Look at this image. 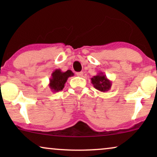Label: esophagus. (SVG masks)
Instances as JSON below:
<instances>
[{"label":"esophagus","mask_w":157,"mask_h":157,"mask_svg":"<svg viewBox=\"0 0 157 157\" xmlns=\"http://www.w3.org/2000/svg\"><path fill=\"white\" fill-rule=\"evenodd\" d=\"M76 75L78 76H83V73L82 72V71H81V72H77L76 73Z\"/></svg>","instance_id":"1"}]
</instances>
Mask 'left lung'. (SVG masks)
<instances>
[{
	"label": "left lung",
	"instance_id": "1",
	"mask_svg": "<svg viewBox=\"0 0 157 157\" xmlns=\"http://www.w3.org/2000/svg\"><path fill=\"white\" fill-rule=\"evenodd\" d=\"M91 80L94 87L101 92L108 91L112 85V82L107 78L106 76L103 72L98 73L96 76L92 77Z\"/></svg>",
	"mask_w": 157,
	"mask_h": 157
}]
</instances>
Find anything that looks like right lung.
Segmentation results:
<instances>
[{"label": "right lung", "instance_id": "right-lung-1", "mask_svg": "<svg viewBox=\"0 0 157 157\" xmlns=\"http://www.w3.org/2000/svg\"><path fill=\"white\" fill-rule=\"evenodd\" d=\"M74 76V74L71 70H68L65 72L61 71V69H56L49 79V88L52 92H58L63 90L64 85L68 78L71 76Z\"/></svg>", "mask_w": 157, "mask_h": 157}]
</instances>
